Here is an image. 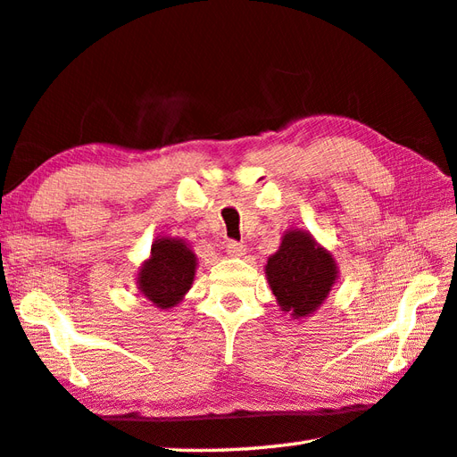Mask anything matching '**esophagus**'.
<instances>
[{"label": "esophagus", "instance_id": "obj_1", "mask_svg": "<svg viewBox=\"0 0 457 457\" xmlns=\"http://www.w3.org/2000/svg\"><path fill=\"white\" fill-rule=\"evenodd\" d=\"M226 252L231 257H244L245 255V245L244 244H237V241H228Z\"/></svg>", "mask_w": 457, "mask_h": 457}]
</instances>
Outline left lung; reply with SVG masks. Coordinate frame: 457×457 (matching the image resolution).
Returning <instances> with one entry per match:
<instances>
[{"mask_svg":"<svg viewBox=\"0 0 457 457\" xmlns=\"http://www.w3.org/2000/svg\"><path fill=\"white\" fill-rule=\"evenodd\" d=\"M267 283L281 311L291 319H309L328 299L338 279L333 253L305 229H287L281 245L265 263Z\"/></svg>","mask_w":457,"mask_h":457,"instance_id":"obj_1","label":"left lung"}]
</instances>
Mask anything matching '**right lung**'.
<instances>
[{
    "instance_id": "1",
    "label": "right lung",
    "mask_w": 457,
    "mask_h": 457,
    "mask_svg": "<svg viewBox=\"0 0 457 457\" xmlns=\"http://www.w3.org/2000/svg\"><path fill=\"white\" fill-rule=\"evenodd\" d=\"M195 267L198 257L186 239L158 236L148 259L138 267L137 287L156 309L168 311L192 289Z\"/></svg>"
}]
</instances>
